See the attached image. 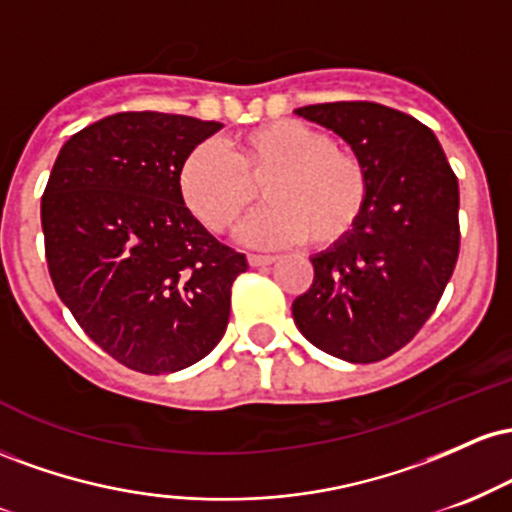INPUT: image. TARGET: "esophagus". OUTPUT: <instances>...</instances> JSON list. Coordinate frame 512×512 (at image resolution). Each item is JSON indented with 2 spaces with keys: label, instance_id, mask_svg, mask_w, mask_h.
<instances>
[{
  "label": "esophagus",
  "instance_id": "1",
  "mask_svg": "<svg viewBox=\"0 0 512 512\" xmlns=\"http://www.w3.org/2000/svg\"><path fill=\"white\" fill-rule=\"evenodd\" d=\"M250 267H269V264L276 262L274 255H248Z\"/></svg>",
  "mask_w": 512,
  "mask_h": 512
}]
</instances>
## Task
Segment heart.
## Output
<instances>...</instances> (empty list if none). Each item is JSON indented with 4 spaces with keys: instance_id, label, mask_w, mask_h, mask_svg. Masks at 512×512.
Segmentation results:
<instances>
[{
    "instance_id": "b5f03b06",
    "label": "heart",
    "mask_w": 512,
    "mask_h": 512,
    "mask_svg": "<svg viewBox=\"0 0 512 512\" xmlns=\"http://www.w3.org/2000/svg\"><path fill=\"white\" fill-rule=\"evenodd\" d=\"M267 207L248 226L262 248L308 238L317 250L337 248L356 233L368 209L370 178L354 151L301 120H274L248 129L231 154L202 142L178 168L182 204L214 233H231L255 202L262 182Z\"/></svg>"
}]
</instances>
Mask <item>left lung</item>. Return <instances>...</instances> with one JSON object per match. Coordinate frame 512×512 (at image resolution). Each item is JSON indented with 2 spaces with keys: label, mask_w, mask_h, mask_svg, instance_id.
Masks as SVG:
<instances>
[{
  "label": "left lung",
  "mask_w": 512,
  "mask_h": 512,
  "mask_svg": "<svg viewBox=\"0 0 512 512\" xmlns=\"http://www.w3.org/2000/svg\"><path fill=\"white\" fill-rule=\"evenodd\" d=\"M296 115L332 129L366 163L370 199L356 233L313 260L293 301L303 337L349 363H375L426 325L460 255V187L436 134L380 103L339 101Z\"/></svg>",
  "instance_id": "8db88e82"
}]
</instances>
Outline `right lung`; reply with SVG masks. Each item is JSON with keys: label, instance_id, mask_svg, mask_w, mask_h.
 I'll return each mask as SVG.
<instances>
[{"label": "right lung", "instance_id": "1", "mask_svg": "<svg viewBox=\"0 0 512 512\" xmlns=\"http://www.w3.org/2000/svg\"><path fill=\"white\" fill-rule=\"evenodd\" d=\"M221 122L117 113L62 146L40 202L57 296L108 356L146 375L175 373L221 342L243 252L182 204L178 168Z\"/></svg>", "mask_w": 512, "mask_h": 512}]
</instances>
